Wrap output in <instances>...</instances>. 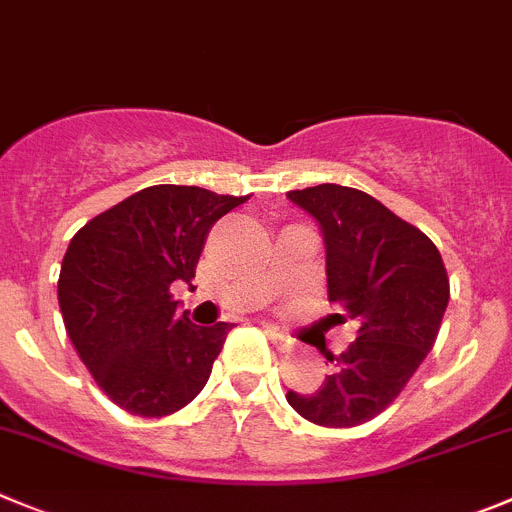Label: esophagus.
<instances>
[{"label":"esophagus","mask_w":512,"mask_h":512,"mask_svg":"<svg viewBox=\"0 0 512 512\" xmlns=\"http://www.w3.org/2000/svg\"><path fill=\"white\" fill-rule=\"evenodd\" d=\"M265 333H267V338H270L272 346L278 348L280 353H288L290 348H293V341H290L288 336H283V333H280V331H275V328H267Z\"/></svg>","instance_id":"obj_1"}]
</instances>
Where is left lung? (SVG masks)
Segmentation results:
<instances>
[{"label": "left lung", "instance_id": "8db88e82", "mask_svg": "<svg viewBox=\"0 0 512 512\" xmlns=\"http://www.w3.org/2000/svg\"><path fill=\"white\" fill-rule=\"evenodd\" d=\"M288 199L321 224L328 300L358 323L356 341L328 356L336 371L326 384L288 391V404L321 427H356L384 412L432 351L450 280L427 234L366 191L318 184Z\"/></svg>", "mask_w": 512, "mask_h": 512}]
</instances>
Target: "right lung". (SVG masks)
I'll return each mask as SVG.
<instances>
[{
    "label": "right lung",
    "mask_w": 512,
    "mask_h": 512,
    "mask_svg": "<svg viewBox=\"0 0 512 512\" xmlns=\"http://www.w3.org/2000/svg\"><path fill=\"white\" fill-rule=\"evenodd\" d=\"M245 202L156 184L70 240L57 280L65 331L95 384L128 414H174L207 384L232 323H191L171 285H191L212 224Z\"/></svg>",
    "instance_id": "right-lung-1"
}]
</instances>
